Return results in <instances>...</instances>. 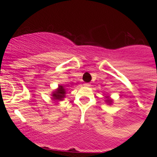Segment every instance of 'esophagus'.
<instances>
[{
	"mask_svg": "<svg viewBox=\"0 0 157 157\" xmlns=\"http://www.w3.org/2000/svg\"><path fill=\"white\" fill-rule=\"evenodd\" d=\"M83 86H85V87H89V86H90V83H84Z\"/></svg>",
	"mask_w": 157,
	"mask_h": 157,
	"instance_id": "34e87169",
	"label": "esophagus"
}]
</instances>
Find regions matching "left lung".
I'll return each instance as SVG.
<instances>
[{"label":"left lung","mask_w":157,"mask_h":157,"mask_svg":"<svg viewBox=\"0 0 157 157\" xmlns=\"http://www.w3.org/2000/svg\"><path fill=\"white\" fill-rule=\"evenodd\" d=\"M105 103L109 105L112 104V103H113V99L110 98L109 96H107V97H106V99H105Z\"/></svg>","instance_id":"obj_1"}]
</instances>
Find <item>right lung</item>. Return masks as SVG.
I'll return each instance as SVG.
<instances>
[{
  "label": "right lung",
  "mask_w": 157,
  "mask_h": 157,
  "mask_svg": "<svg viewBox=\"0 0 157 157\" xmlns=\"http://www.w3.org/2000/svg\"><path fill=\"white\" fill-rule=\"evenodd\" d=\"M66 91L67 89L63 86L59 85V87L55 90L53 91L52 94H51L52 98L57 101L63 100V98L66 97Z\"/></svg>",
  "instance_id": "right-lung-1"
}]
</instances>
